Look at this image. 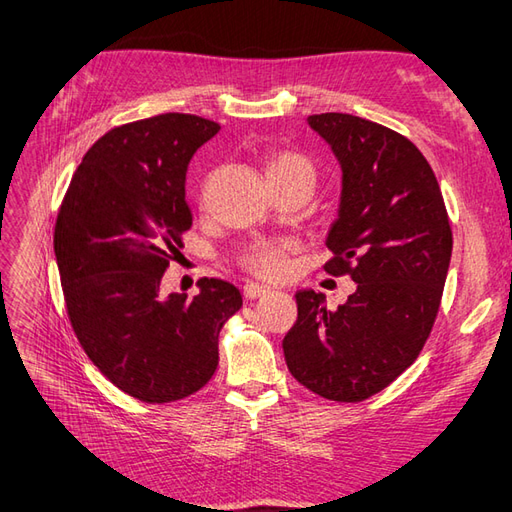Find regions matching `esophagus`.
Segmentation results:
<instances>
[{"label":"esophagus","instance_id":"34e87169","mask_svg":"<svg viewBox=\"0 0 512 512\" xmlns=\"http://www.w3.org/2000/svg\"><path fill=\"white\" fill-rule=\"evenodd\" d=\"M264 295H270V288L268 286L253 284V281L244 286V297L246 299H257V297H264Z\"/></svg>","mask_w":512,"mask_h":512}]
</instances>
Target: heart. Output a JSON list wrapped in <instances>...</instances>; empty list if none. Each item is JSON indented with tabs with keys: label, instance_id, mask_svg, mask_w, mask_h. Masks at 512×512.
<instances>
[{
	"label": "heart",
	"instance_id": "heart-1",
	"mask_svg": "<svg viewBox=\"0 0 512 512\" xmlns=\"http://www.w3.org/2000/svg\"><path fill=\"white\" fill-rule=\"evenodd\" d=\"M295 173H312V167L306 158L297 154H288V151L275 154L266 165L268 180L288 178V176H295ZM246 268L250 273H255L264 279H279L288 268L286 246H275V244L257 246L253 253L246 257Z\"/></svg>",
	"mask_w": 512,
	"mask_h": 512
}]
</instances>
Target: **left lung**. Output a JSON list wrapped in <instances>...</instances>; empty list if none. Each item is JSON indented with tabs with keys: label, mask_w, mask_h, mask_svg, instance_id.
Wrapping results in <instances>:
<instances>
[{
	"label": "left lung",
	"mask_w": 512,
	"mask_h": 512,
	"mask_svg": "<svg viewBox=\"0 0 512 512\" xmlns=\"http://www.w3.org/2000/svg\"><path fill=\"white\" fill-rule=\"evenodd\" d=\"M308 125L341 167L325 270L350 275L356 290L334 312L321 292L299 290L284 356L314 394L358 402L418 358L440 308L453 237L440 184L411 140L339 112L308 116Z\"/></svg>",
	"instance_id": "left-lung-1"
}]
</instances>
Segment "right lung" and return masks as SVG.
<instances>
[{"label": "right lung", "instance_id": "1", "mask_svg": "<svg viewBox=\"0 0 512 512\" xmlns=\"http://www.w3.org/2000/svg\"><path fill=\"white\" fill-rule=\"evenodd\" d=\"M220 125L160 114L114 127L76 169L54 226L68 317L101 374L149 405L187 398L217 369V336L242 308L224 279L200 292H162L193 215L184 182L195 151Z\"/></svg>", "mask_w": 512, "mask_h": 512}]
</instances>
